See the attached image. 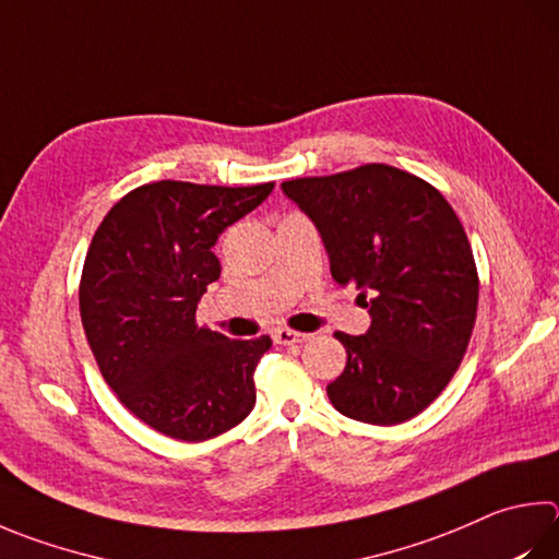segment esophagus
<instances>
[{"label":"esophagus","instance_id":"esophagus-1","mask_svg":"<svg viewBox=\"0 0 559 559\" xmlns=\"http://www.w3.org/2000/svg\"><path fill=\"white\" fill-rule=\"evenodd\" d=\"M273 340H276L278 344H302V342L310 340V334L288 330V328H281V330L273 332Z\"/></svg>","mask_w":559,"mask_h":559}]
</instances>
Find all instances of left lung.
Here are the masks:
<instances>
[{
    "instance_id": "obj_1",
    "label": "left lung",
    "mask_w": 559,
    "mask_h": 559,
    "mask_svg": "<svg viewBox=\"0 0 559 559\" xmlns=\"http://www.w3.org/2000/svg\"><path fill=\"white\" fill-rule=\"evenodd\" d=\"M281 188L320 229L332 278L371 312L367 334L334 332L347 367L328 385L332 405L371 425L415 418L452 381L474 330L479 273L460 217L428 180L385 164Z\"/></svg>"
}]
</instances>
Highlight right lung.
<instances>
[{"label": "right lung", "mask_w": 559, "mask_h": 559, "mask_svg": "<svg viewBox=\"0 0 559 559\" xmlns=\"http://www.w3.org/2000/svg\"><path fill=\"white\" fill-rule=\"evenodd\" d=\"M271 190L146 182L107 212L87 249L80 318L99 373L166 438H217L257 403L253 371L271 337L229 340L198 328L195 310L219 278L217 237Z\"/></svg>", "instance_id": "add662e5"}]
</instances>
